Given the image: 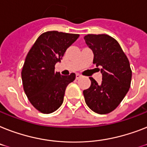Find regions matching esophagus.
Listing matches in <instances>:
<instances>
[{
  "label": "esophagus",
  "mask_w": 147,
  "mask_h": 147,
  "mask_svg": "<svg viewBox=\"0 0 147 147\" xmlns=\"http://www.w3.org/2000/svg\"><path fill=\"white\" fill-rule=\"evenodd\" d=\"M81 77H82V76H81L80 74H76V79H78V78H80Z\"/></svg>",
  "instance_id": "obj_1"
}]
</instances>
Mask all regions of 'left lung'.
<instances>
[{
	"instance_id": "left-lung-1",
	"label": "left lung",
	"mask_w": 147,
	"mask_h": 147,
	"mask_svg": "<svg viewBox=\"0 0 147 147\" xmlns=\"http://www.w3.org/2000/svg\"><path fill=\"white\" fill-rule=\"evenodd\" d=\"M86 45L93 51V63L101 66L102 82L90 77V87L83 91L88 107L98 114L116 108L129 90L132 71L126 55L115 39L108 34H88ZM100 70V69H99Z\"/></svg>"
}]
</instances>
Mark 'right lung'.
<instances>
[{
  "label": "right lung",
  "mask_w": 147,
  "mask_h": 147,
  "mask_svg": "<svg viewBox=\"0 0 147 147\" xmlns=\"http://www.w3.org/2000/svg\"><path fill=\"white\" fill-rule=\"evenodd\" d=\"M79 37L51 31L38 38L26 56L22 70L24 91L34 108L45 114L53 113L63 104L68 84L76 79V74L61 76L55 72V65Z\"/></svg>",
  "instance_id": "obj_1"
}]
</instances>
